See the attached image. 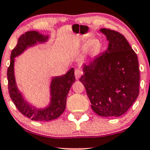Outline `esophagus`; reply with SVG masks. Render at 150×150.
I'll return each instance as SVG.
<instances>
[{
    "label": "esophagus",
    "mask_w": 150,
    "mask_h": 150,
    "mask_svg": "<svg viewBox=\"0 0 150 150\" xmlns=\"http://www.w3.org/2000/svg\"><path fill=\"white\" fill-rule=\"evenodd\" d=\"M82 74L83 73H82V70L80 69V68H76V69L75 70V76L77 80H78V79L82 76Z\"/></svg>",
    "instance_id": "obj_1"
}]
</instances>
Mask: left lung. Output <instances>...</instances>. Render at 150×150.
<instances>
[{"label": "left lung", "instance_id": "left-lung-1", "mask_svg": "<svg viewBox=\"0 0 150 150\" xmlns=\"http://www.w3.org/2000/svg\"><path fill=\"white\" fill-rule=\"evenodd\" d=\"M108 49L84 65L80 81L85 87L92 110L103 117H118L131 107L140 92L137 56L124 36L101 29Z\"/></svg>", "mask_w": 150, "mask_h": 150}]
</instances>
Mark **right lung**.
<instances>
[{
  "instance_id": "obj_1",
  "label": "right lung",
  "mask_w": 150,
  "mask_h": 150,
  "mask_svg": "<svg viewBox=\"0 0 150 150\" xmlns=\"http://www.w3.org/2000/svg\"><path fill=\"white\" fill-rule=\"evenodd\" d=\"M48 37L40 34L35 31H30L22 34L18 44L10 55V63L8 68L7 76L8 80V92L10 97L20 113L27 118L37 121H49L56 119L64 111L68 92L75 81L74 69L71 68L65 75L53 77L51 84V103L45 108H37L31 106L22 97L15 82L14 75V58L23 52L27 47L37 42L47 40Z\"/></svg>"
}]
</instances>
